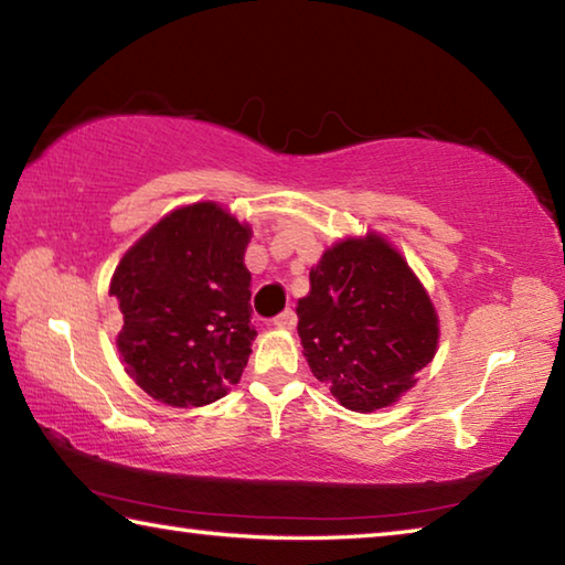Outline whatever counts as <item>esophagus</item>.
I'll return each mask as SVG.
<instances>
[{"instance_id":"34e87169","label":"esophagus","mask_w":565,"mask_h":565,"mask_svg":"<svg viewBox=\"0 0 565 565\" xmlns=\"http://www.w3.org/2000/svg\"><path fill=\"white\" fill-rule=\"evenodd\" d=\"M274 327H276V329H286V331H289V329H294V327H296V313H294L291 309H286V311H281V313H279V317H276V319H274Z\"/></svg>"}]
</instances>
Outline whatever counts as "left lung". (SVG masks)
<instances>
[{"label":"left lung","mask_w":565,"mask_h":565,"mask_svg":"<svg viewBox=\"0 0 565 565\" xmlns=\"http://www.w3.org/2000/svg\"><path fill=\"white\" fill-rule=\"evenodd\" d=\"M309 281L296 317L311 374L349 411L396 404L438 349V313L424 284L376 232L327 248Z\"/></svg>","instance_id":"1"}]
</instances>
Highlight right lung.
Here are the masks:
<instances>
[{"label": "right lung", "mask_w": 565, "mask_h": 565, "mask_svg": "<svg viewBox=\"0 0 565 565\" xmlns=\"http://www.w3.org/2000/svg\"><path fill=\"white\" fill-rule=\"evenodd\" d=\"M252 226L216 202L179 206L121 256L109 296L124 327L117 347L141 391L167 406L214 404L252 353Z\"/></svg>", "instance_id": "obj_1"}]
</instances>
